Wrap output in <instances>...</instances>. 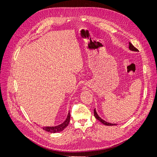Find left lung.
Wrapping results in <instances>:
<instances>
[{
	"instance_id": "obj_1",
	"label": "left lung",
	"mask_w": 157,
	"mask_h": 157,
	"mask_svg": "<svg viewBox=\"0 0 157 157\" xmlns=\"http://www.w3.org/2000/svg\"><path fill=\"white\" fill-rule=\"evenodd\" d=\"M129 49H130L131 51H136V52L138 51V50L134 46H133V44H131L130 42L129 43ZM94 115L95 118H96L97 120H98L99 121L101 122V123H102L103 124H104L105 125H107V126H114V125H117L116 124H113V123H108V122L105 121V120H103V119H101L100 117H99L98 116V115L97 114V113H96L95 109H94Z\"/></svg>"
}]
</instances>
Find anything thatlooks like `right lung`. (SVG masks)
<instances>
[{"label": "right lung", "mask_w": 157, "mask_h": 157, "mask_svg": "<svg viewBox=\"0 0 157 157\" xmlns=\"http://www.w3.org/2000/svg\"><path fill=\"white\" fill-rule=\"evenodd\" d=\"M70 121V112L68 113V115L67 117L66 120L61 124L56 126H46L42 128V129L46 130V132H48L49 133H58L60 132H62L66 127L67 126Z\"/></svg>", "instance_id": "1"}]
</instances>
